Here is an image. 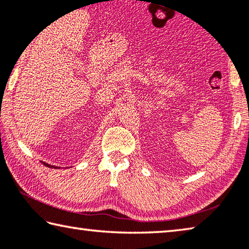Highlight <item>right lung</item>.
I'll use <instances>...</instances> for the list:
<instances>
[{
	"label": "right lung",
	"mask_w": 249,
	"mask_h": 249,
	"mask_svg": "<svg viewBox=\"0 0 249 249\" xmlns=\"http://www.w3.org/2000/svg\"><path fill=\"white\" fill-rule=\"evenodd\" d=\"M44 164H45V163H44ZM46 165H47V164H46ZM47 166H49V167H54V166H51V165H47ZM54 168H55V167H54Z\"/></svg>",
	"instance_id": "1"
}]
</instances>
